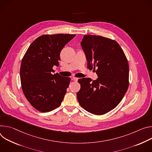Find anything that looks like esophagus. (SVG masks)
<instances>
[{
  "instance_id": "1",
  "label": "esophagus",
  "mask_w": 152,
  "mask_h": 152,
  "mask_svg": "<svg viewBox=\"0 0 152 152\" xmlns=\"http://www.w3.org/2000/svg\"><path fill=\"white\" fill-rule=\"evenodd\" d=\"M72 80H74V81H78V78H77V77H73L72 78Z\"/></svg>"
}]
</instances>
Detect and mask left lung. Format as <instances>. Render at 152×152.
I'll use <instances>...</instances> for the list:
<instances>
[{
	"instance_id": "left-lung-1",
	"label": "left lung",
	"mask_w": 152,
	"mask_h": 152,
	"mask_svg": "<svg viewBox=\"0 0 152 152\" xmlns=\"http://www.w3.org/2000/svg\"><path fill=\"white\" fill-rule=\"evenodd\" d=\"M81 45L88 68L95 70L98 78L94 81L90 78L79 79L81 88L77 94V99L84 109L102 115L116 107L127 91V59L115 40L102 36H84Z\"/></svg>"
}]
</instances>
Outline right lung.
I'll return each mask as SVG.
<instances>
[{"mask_svg": "<svg viewBox=\"0 0 152 152\" xmlns=\"http://www.w3.org/2000/svg\"><path fill=\"white\" fill-rule=\"evenodd\" d=\"M75 36L67 34L41 36L30 45L22 58V91L29 103L40 112L51 111L62 102L71 78L53 74V67L58 66L61 50Z\"/></svg>", "mask_w": 152, "mask_h": 152, "instance_id": "obj_1", "label": "right lung"}]
</instances>
